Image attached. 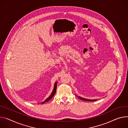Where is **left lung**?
Instances as JSON below:
<instances>
[{
	"instance_id": "1",
	"label": "left lung",
	"mask_w": 128,
	"mask_h": 128,
	"mask_svg": "<svg viewBox=\"0 0 128 128\" xmlns=\"http://www.w3.org/2000/svg\"><path fill=\"white\" fill-rule=\"evenodd\" d=\"M78 98L80 100H84V101H88V102H94V101H96V100H88V99H86V98H81L80 96H78Z\"/></svg>"
}]
</instances>
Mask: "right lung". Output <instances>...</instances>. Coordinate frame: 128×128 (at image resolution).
Returning a JSON list of instances; mask_svg holds the SVG:
<instances>
[{
  "label": "right lung",
  "instance_id": "right-lung-1",
  "mask_svg": "<svg viewBox=\"0 0 128 128\" xmlns=\"http://www.w3.org/2000/svg\"><path fill=\"white\" fill-rule=\"evenodd\" d=\"M56 82L55 84H54V90H53V91H52V93L51 95H50L47 99H46L45 100H44V102H42L41 104H44V103H45V102H47L49 101L50 100H51V99L53 98V96H54V95L55 94L56 92Z\"/></svg>",
  "mask_w": 128,
  "mask_h": 128
}]
</instances>
